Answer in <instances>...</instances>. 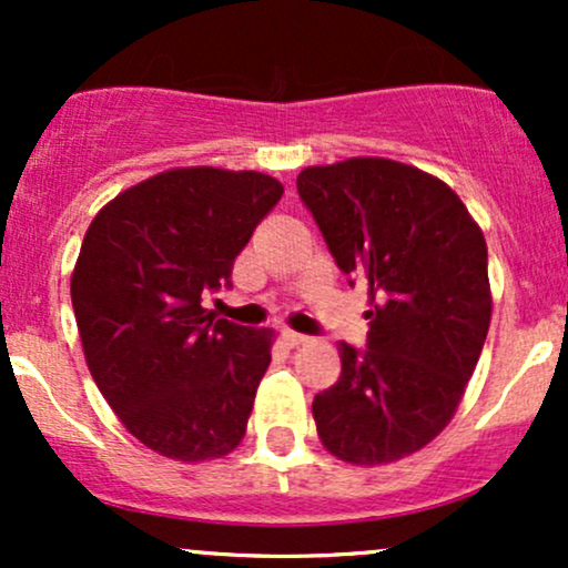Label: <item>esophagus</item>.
I'll use <instances>...</instances> for the list:
<instances>
[{
  "label": "esophagus",
  "mask_w": 568,
  "mask_h": 568,
  "mask_svg": "<svg viewBox=\"0 0 568 568\" xmlns=\"http://www.w3.org/2000/svg\"><path fill=\"white\" fill-rule=\"evenodd\" d=\"M283 342L288 344V347H298V344H306L310 338H306L304 334H296V331H291V328H283Z\"/></svg>",
  "instance_id": "obj_1"
}]
</instances>
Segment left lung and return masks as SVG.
Segmentation results:
<instances>
[{
    "label": "left lung",
    "instance_id": "obj_1",
    "mask_svg": "<svg viewBox=\"0 0 568 568\" xmlns=\"http://www.w3.org/2000/svg\"><path fill=\"white\" fill-rule=\"evenodd\" d=\"M296 186L374 304L368 347L338 344L342 376L312 400L317 435L347 465H389L438 438L478 366L491 323L486 237L452 186L406 162L312 165Z\"/></svg>",
    "mask_w": 568,
    "mask_h": 568
}]
</instances>
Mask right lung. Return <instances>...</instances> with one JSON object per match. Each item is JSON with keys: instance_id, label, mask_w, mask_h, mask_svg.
Segmentation results:
<instances>
[{"instance_id": "right-lung-1", "label": "right lung", "mask_w": 568, "mask_h": 568, "mask_svg": "<svg viewBox=\"0 0 568 568\" xmlns=\"http://www.w3.org/2000/svg\"><path fill=\"white\" fill-rule=\"evenodd\" d=\"M283 184L266 173L171 168L95 213L71 272L90 374L143 446L207 462L243 440L272 361V328L219 321L202 306Z\"/></svg>"}]
</instances>
